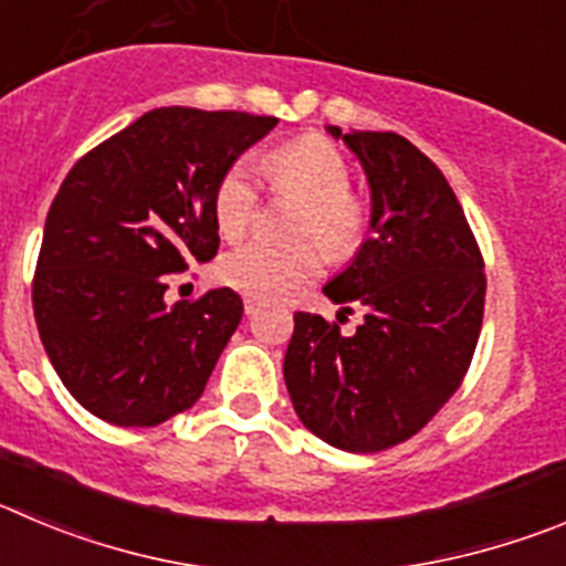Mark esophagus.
<instances>
[{"instance_id": "1", "label": "esophagus", "mask_w": 566, "mask_h": 566, "mask_svg": "<svg viewBox=\"0 0 566 566\" xmlns=\"http://www.w3.org/2000/svg\"><path fill=\"white\" fill-rule=\"evenodd\" d=\"M242 307H245V315H253L259 307H262V301L251 298V295H245V298H242Z\"/></svg>"}]
</instances>
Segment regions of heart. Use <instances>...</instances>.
<instances>
[{
	"label": "heart",
	"mask_w": 566,
	"mask_h": 566,
	"mask_svg": "<svg viewBox=\"0 0 566 566\" xmlns=\"http://www.w3.org/2000/svg\"><path fill=\"white\" fill-rule=\"evenodd\" d=\"M265 176L276 192H295L307 200L295 234L318 242L332 259L357 251L366 234V206L348 192L352 167L335 145L318 136H304L265 156ZM259 187L253 164L237 158L214 189V223L220 234L237 240L256 220ZM321 251L313 242L273 245L253 240L220 259V279L251 298L276 301L313 282L321 273Z\"/></svg>",
	"instance_id": "heart-1"
}]
</instances>
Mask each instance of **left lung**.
<instances>
[{"instance_id": "left-lung-1", "label": "left lung", "mask_w": 566, "mask_h": 566, "mask_svg": "<svg viewBox=\"0 0 566 566\" xmlns=\"http://www.w3.org/2000/svg\"><path fill=\"white\" fill-rule=\"evenodd\" d=\"M366 172L368 240L326 298L363 307L355 335L295 313L284 385L301 424L343 452L408 441L461 385L480 326L485 273L443 172L399 134L326 125Z\"/></svg>"}]
</instances>
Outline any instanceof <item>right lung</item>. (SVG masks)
Segmentation results:
<instances>
[{
    "mask_svg": "<svg viewBox=\"0 0 566 566\" xmlns=\"http://www.w3.org/2000/svg\"><path fill=\"white\" fill-rule=\"evenodd\" d=\"M276 116L147 111L69 170L33 282L41 343L66 390L116 427L192 408L242 318L229 287L167 304V273L214 259V189Z\"/></svg>",
    "mask_w": 566,
    "mask_h": 566,
    "instance_id": "add662e5",
    "label": "right lung"
}]
</instances>
